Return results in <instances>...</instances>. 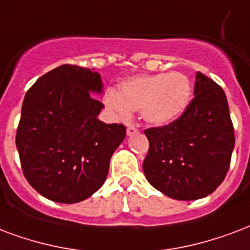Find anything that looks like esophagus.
Instances as JSON below:
<instances>
[{"instance_id": "1", "label": "esophagus", "mask_w": 250, "mask_h": 250, "mask_svg": "<svg viewBox=\"0 0 250 250\" xmlns=\"http://www.w3.org/2000/svg\"><path fill=\"white\" fill-rule=\"evenodd\" d=\"M139 129L136 128V127H133V125H128V128H127V135L128 136H132V135H135V133H138Z\"/></svg>"}]
</instances>
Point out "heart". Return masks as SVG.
<instances>
[{"label": "heart", "instance_id": "obj_1", "mask_svg": "<svg viewBox=\"0 0 250 250\" xmlns=\"http://www.w3.org/2000/svg\"><path fill=\"white\" fill-rule=\"evenodd\" d=\"M191 100V83L182 73L139 74L125 80L119 93L107 90L106 107L119 121H127L133 110L148 123L163 125L176 121Z\"/></svg>", "mask_w": 250, "mask_h": 250}]
</instances>
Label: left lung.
Listing matches in <instances>:
<instances>
[{"mask_svg": "<svg viewBox=\"0 0 250 250\" xmlns=\"http://www.w3.org/2000/svg\"><path fill=\"white\" fill-rule=\"evenodd\" d=\"M193 101L178 119L146 129L149 142L143 170L155 188L178 201L214 193L226 178L235 132L226 93L197 72Z\"/></svg>", "mask_w": 250, "mask_h": 250, "instance_id": "left-lung-1", "label": "left lung"}]
</instances>
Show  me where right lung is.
<instances>
[{"mask_svg":"<svg viewBox=\"0 0 250 250\" xmlns=\"http://www.w3.org/2000/svg\"><path fill=\"white\" fill-rule=\"evenodd\" d=\"M98 72L64 64L24 95L15 144L28 184L47 199L77 203L104 184L112 153L125 138L123 125L98 119L104 104Z\"/></svg>","mask_w":250,"mask_h":250,"instance_id":"obj_1","label":"right lung"}]
</instances>
